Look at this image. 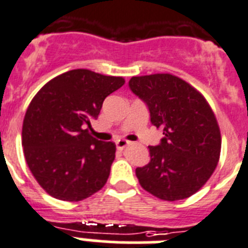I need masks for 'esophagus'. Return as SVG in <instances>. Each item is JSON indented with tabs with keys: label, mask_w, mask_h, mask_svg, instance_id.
Listing matches in <instances>:
<instances>
[{
	"label": "esophagus",
	"mask_w": 248,
	"mask_h": 248,
	"mask_svg": "<svg viewBox=\"0 0 248 248\" xmlns=\"http://www.w3.org/2000/svg\"><path fill=\"white\" fill-rule=\"evenodd\" d=\"M128 144H129V142H128V140H116V147H117V149H121V151H122V149L126 148Z\"/></svg>",
	"instance_id": "34e87169"
}]
</instances>
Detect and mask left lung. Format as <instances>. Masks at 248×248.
<instances>
[{
  "label": "left lung",
  "instance_id": "left-lung-1",
  "mask_svg": "<svg viewBox=\"0 0 248 248\" xmlns=\"http://www.w3.org/2000/svg\"><path fill=\"white\" fill-rule=\"evenodd\" d=\"M128 85L164 135L158 146L148 147V164L136 169L140 186L167 202L186 199L209 180L220 159L221 135L210 105L171 74L133 77Z\"/></svg>",
  "mask_w": 248,
  "mask_h": 248
}]
</instances>
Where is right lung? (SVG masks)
<instances>
[{
	"instance_id": "right-lung-1",
	"label": "right lung",
	"mask_w": 248,
	"mask_h": 248,
	"mask_svg": "<svg viewBox=\"0 0 248 248\" xmlns=\"http://www.w3.org/2000/svg\"><path fill=\"white\" fill-rule=\"evenodd\" d=\"M124 84L121 77L75 69L46 82L33 97L22 146L28 168L49 195L80 202L106 184L116 146L93 138L91 122L104 100Z\"/></svg>"
}]
</instances>
